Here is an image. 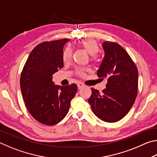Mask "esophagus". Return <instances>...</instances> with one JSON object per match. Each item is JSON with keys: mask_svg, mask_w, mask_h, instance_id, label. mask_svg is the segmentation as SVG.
I'll list each match as a JSON object with an SVG mask.
<instances>
[{"mask_svg": "<svg viewBox=\"0 0 157 157\" xmlns=\"http://www.w3.org/2000/svg\"><path fill=\"white\" fill-rule=\"evenodd\" d=\"M85 86V85L82 83H78V89H80L82 88H83V87Z\"/></svg>", "mask_w": 157, "mask_h": 157, "instance_id": "34e87169", "label": "esophagus"}]
</instances>
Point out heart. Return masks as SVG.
<instances>
[{"label":"heart","instance_id":"obj_1","mask_svg":"<svg viewBox=\"0 0 157 157\" xmlns=\"http://www.w3.org/2000/svg\"><path fill=\"white\" fill-rule=\"evenodd\" d=\"M78 46L83 48L84 50L91 55V60L94 61L95 59V55L98 52L99 47L97 41L93 39H85L79 41L78 42ZM73 52L70 48H66L62 53V60L64 63H68L72 59ZM89 72L88 68H80L77 69L75 74L80 78H84L86 75V73Z\"/></svg>","mask_w":157,"mask_h":157}]
</instances>
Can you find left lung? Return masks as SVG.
<instances>
[{
  "label": "left lung",
  "mask_w": 157,
  "mask_h": 157,
  "mask_svg": "<svg viewBox=\"0 0 157 157\" xmlns=\"http://www.w3.org/2000/svg\"><path fill=\"white\" fill-rule=\"evenodd\" d=\"M105 55L97 75L107 79L102 93L91 88L88 102L98 118L115 123L125 116L138 94V69L121 45L109 41L102 43Z\"/></svg>",
  "instance_id": "1"
}]
</instances>
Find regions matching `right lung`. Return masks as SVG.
<instances>
[{"instance_id":"obj_1","label":"right lung","mask_w":157,"mask_h":157,"mask_svg":"<svg viewBox=\"0 0 157 157\" xmlns=\"http://www.w3.org/2000/svg\"><path fill=\"white\" fill-rule=\"evenodd\" d=\"M69 39L44 41L32 50L21 74L23 99L29 113L39 123L54 125L68 113L78 91L75 84L57 86L52 75L63 66V47Z\"/></svg>"}]
</instances>
